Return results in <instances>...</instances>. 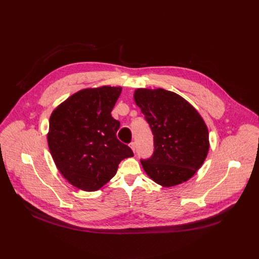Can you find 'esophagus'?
<instances>
[{
    "label": "esophagus",
    "mask_w": 259,
    "mask_h": 259,
    "mask_svg": "<svg viewBox=\"0 0 259 259\" xmlns=\"http://www.w3.org/2000/svg\"><path fill=\"white\" fill-rule=\"evenodd\" d=\"M129 146L131 147V150L133 151V153H135V151H136V145H135V142H131V143L129 144Z\"/></svg>",
    "instance_id": "obj_1"
}]
</instances>
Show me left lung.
<instances>
[{
    "mask_svg": "<svg viewBox=\"0 0 259 259\" xmlns=\"http://www.w3.org/2000/svg\"><path fill=\"white\" fill-rule=\"evenodd\" d=\"M134 100L154 135V154L141 165L156 183L170 188L192 178L209 151L208 128L197 109L178 94L137 89Z\"/></svg>",
    "mask_w": 259,
    "mask_h": 259,
    "instance_id": "left-lung-1",
    "label": "left lung"
}]
</instances>
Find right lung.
Returning <instances> with one entry per match:
<instances>
[{
	"label": "right lung",
	"mask_w": 259,
	"mask_h": 259,
	"mask_svg": "<svg viewBox=\"0 0 259 259\" xmlns=\"http://www.w3.org/2000/svg\"><path fill=\"white\" fill-rule=\"evenodd\" d=\"M121 92V87L110 86L83 89L51 114L50 154L61 175L79 190H99L116 175L122 160L133 157L117 138L120 122L110 115Z\"/></svg>",
	"instance_id": "1"
}]
</instances>
